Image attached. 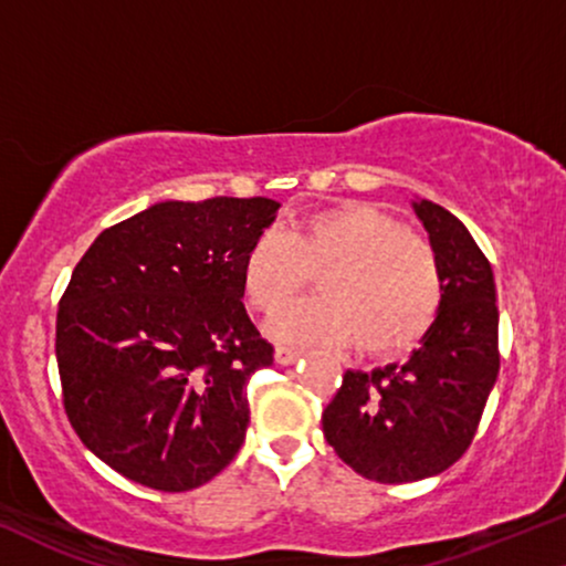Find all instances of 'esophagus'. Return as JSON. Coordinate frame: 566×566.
Wrapping results in <instances>:
<instances>
[{
    "instance_id": "obj_1",
    "label": "esophagus",
    "mask_w": 566,
    "mask_h": 566,
    "mask_svg": "<svg viewBox=\"0 0 566 566\" xmlns=\"http://www.w3.org/2000/svg\"><path fill=\"white\" fill-rule=\"evenodd\" d=\"M300 355H303V353H297V349H290V347H276L274 360L279 363V366H292V363H297V360H300Z\"/></svg>"
}]
</instances>
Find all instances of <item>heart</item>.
Instances as JSON below:
<instances>
[{
    "label": "heart",
    "instance_id": "heart-1",
    "mask_svg": "<svg viewBox=\"0 0 566 566\" xmlns=\"http://www.w3.org/2000/svg\"><path fill=\"white\" fill-rule=\"evenodd\" d=\"M319 271L318 298L284 308L271 334L290 345L339 347L368 355L410 349L441 305L431 245L395 217L360 200L305 213L287 234L266 232L245 250L242 287L253 307L276 313Z\"/></svg>",
    "mask_w": 566,
    "mask_h": 566
}]
</instances>
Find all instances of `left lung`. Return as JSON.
Wrapping results in <instances>:
<instances>
[{
    "label": "left lung",
    "mask_w": 566,
    "mask_h": 566,
    "mask_svg": "<svg viewBox=\"0 0 566 566\" xmlns=\"http://www.w3.org/2000/svg\"><path fill=\"white\" fill-rule=\"evenodd\" d=\"M439 263L441 305L402 366L347 370L321 415L328 447L376 483H412L460 460L499 376L491 263L454 213L415 198Z\"/></svg>",
    "instance_id": "left-lung-1"
}]
</instances>
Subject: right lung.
<instances>
[{
	"instance_id": "1",
	"label": "right lung",
	"mask_w": 566,
	"mask_h": 566,
	"mask_svg": "<svg viewBox=\"0 0 566 566\" xmlns=\"http://www.w3.org/2000/svg\"><path fill=\"white\" fill-rule=\"evenodd\" d=\"M271 198L159 200L93 240L56 313L64 410L127 481L190 491L240 452L245 386L274 363L250 321L242 259Z\"/></svg>"
}]
</instances>
